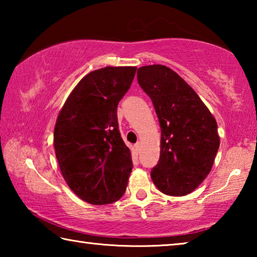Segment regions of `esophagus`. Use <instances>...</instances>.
<instances>
[{
	"instance_id": "34e87169",
	"label": "esophagus",
	"mask_w": 257,
	"mask_h": 257,
	"mask_svg": "<svg viewBox=\"0 0 257 257\" xmlns=\"http://www.w3.org/2000/svg\"><path fill=\"white\" fill-rule=\"evenodd\" d=\"M135 151L139 153V151H141V143H136V144H135Z\"/></svg>"
}]
</instances>
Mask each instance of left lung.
Instances as JSON below:
<instances>
[{
	"label": "left lung",
	"mask_w": 257,
	"mask_h": 257,
	"mask_svg": "<svg viewBox=\"0 0 257 257\" xmlns=\"http://www.w3.org/2000/svg\"><path fill=\"white\" fill-rule=\"evenodd\" d=\"M137 80L151 97L161 127L159 163L151 178L160 191L185 196L202 184L220 146L217 124L195 90L162 64L138 69Z\"/></svg>",
	"instance_id": "obj_1"
}]
</instances>
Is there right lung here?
I'll list each match as a JSON object with an SVG mask.
<instances>
[{
  "label": "right lung",
  "mask_w": 257,
  "mask_h": 257,
  "mask_svg": "<svg viewBox=\"0 0 257 257\" xmlns=\"http://www.w3.org/2000/svg\"><path fill=\"white\" fill-rule=\"evenodd\" d=\"M136 70L105 67L89 72L56 119L54 149L61 173L78 197L94 205L116 202L127 188L133 160L116 110Z\"/></svg>",
  "instance_id": "1"
}]
</instances>
